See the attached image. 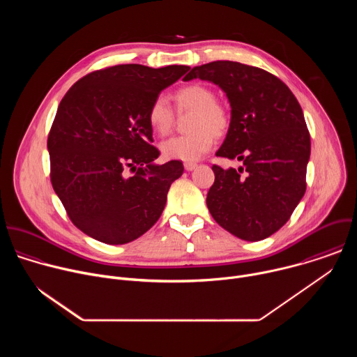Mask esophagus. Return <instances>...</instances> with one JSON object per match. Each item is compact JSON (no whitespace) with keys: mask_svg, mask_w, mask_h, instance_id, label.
I'll return each instance as SVG.
<instances>
[{"mask_svg":"<svg viewBox=\"0 0 357 357\" xmlns=\"http://www.w3.org/2000/svg\"><path fill=\"white\" fill-rule=\"evenodd\" d=\"M196 167H197V164H195V162H186L185 164V169L186 171H193Z\"/></svg>","mask_w":357,"mask_h":357,"instance_id":"1","label":"esophagus"}]
</instances>
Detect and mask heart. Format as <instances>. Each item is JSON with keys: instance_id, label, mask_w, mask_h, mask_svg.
Listing matches in <instances>:
<instances>
[{"instance_id": "b5f03b06", "label": "heart", "mask_w": 357, "mask_h": 357, "mask_svg": "<svg viewBox=\"0 0 357 357\" xmlns=\"http://www.w3.org/2000/svg\"><path fill=\"white\" fill-rule=\"evenodd\" d=\"M172 98L178 114L190 113L188 120L190 132L164 141L161 152L168 160L196 161L212 148L215 138L227 134L231 124L230 112L216 100L213 89L200 83L179 87ZM175 112L165 97L158 96L151 101L146 121L157 135H168L175 126Z\"/></svg>"}]
</instances>
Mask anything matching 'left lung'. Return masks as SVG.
<instances>
[{
	"label": "left lung",
	"mask_w": 357,
	"mask_h": 357,
	"mask_svg": "<svg viewBox=\"0 0 357 357\" xmlns=\"http://www.w3.org/2000/svg\"><path fill=\"white\" fill-rule=\"evenodd\" d=\"M196 77L222 87L231 106V124L216 155L243 161L238 169L212 167L209 212L238 238H267L289 220L307 190L311 137L302 109L282 80L256 66L216 61L183 79Z\"/></svg>",
	"instance_id": "left-lung-1"
}]
</instances>
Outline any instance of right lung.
Returning <instances> with one entry per match:
<instances>
[{"label":"right lung","instance_id":"obj_1","mask_svg":"<svg viewBox=\"0 0 357 357\" xmlns=\"http://www.w3.org/2000/svg\"><path fill=\"white\" fill-rule=\"evenodd\" d=\"M190 68L116 65L65 94L47 135L50 182L72 223L107 244L130 243L160 219L182 161L154 165L151 101ZM135 174L130 178L125 171Z\"/></svg>","mask_w":357,"mask_h":357}]
</instances>
